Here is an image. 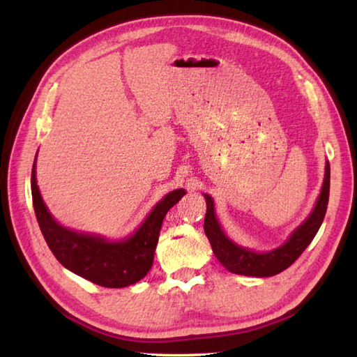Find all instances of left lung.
Masks as SVG:
<instances>
[{
	"label": "left lung",
	"instance_id": "obj_1",
	"mask_svg": "<svg viewBox=\"0 0 357 357\" xmlns=\"http://www.w3.org/2000/svg\"><path fill=\"white\" fill-rule=\"evenodd\" d=\"M204 196H206L207 201V213L206 219H204V231L207 234L211 250H213L218 261L221 262L227 270L236 273V275L255 278L275 276L278 273L290 267V265L304 253V250L310 245V242L313 241L317 230H319L328 206L330 164L328 161L325 164L324 184L312 215L305 219V222H302L298 229L290 234V238H288L284 245H280L267 253L252 252V250L234 244L230 238H227V234L222 231L221 225H219L216 219L213 199H211V196L208 195Z\"/></svg>",
	"mask_w": 357,
	"mask_h": 357
}]
</instances>
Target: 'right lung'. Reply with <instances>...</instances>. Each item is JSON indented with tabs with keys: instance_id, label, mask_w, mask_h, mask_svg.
<instances>
[{
	"instance_id": "1",
	"label": "right lung",
	"mask_w": 357,
	"mask_h": 357,
	"mask_svg": "<svg viewBox=\"0 0 357 357\" xmlns=\"http://www.w3.org/2000/svg\"><path fill=\"white\" fill-rule=\"evenodd\" d=\"M35 162L36 158L30 185L36 221L59 264L75 275L107 288L128 287L146 276L153 264L159 231L167 211L183 198L185 190L178 188L165 195L130 238L112 242L101 236L66 229L52 218L38 190Z\"/></svg>"
}]
</instances>
